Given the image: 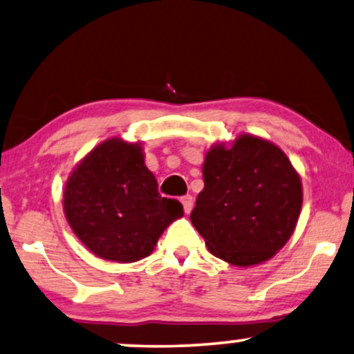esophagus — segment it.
I'll use <instances>...</instances> for the list:
<instances>
[{
	"label": "esophagus",
	"mask_w": 354,
	"mask_h": 354,
	"mask_svg": "<svg viewBox=\"0 0 354 354\" xmlns=\"http://www.w3.org/2000/svg\"><path fill=\"white\" fill-rule=\"evenodd\" d=\"M181 204H183V209H185L186 214H189V212L192 210V207H194V199H192V196H185L181 197Z\"/></svg>",
	"instance_id": "34e87169"
}]
</instances>
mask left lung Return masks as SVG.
<instances>
[{"instance_id":"left-lung-1","label":"left lung","mask_w":354,"mask_h":354,"mask_svg":"<svg viewBox=\"0 0 354 354\" xmlns=\"http://www.w3.org/2000/svg\"><path fill=\"white\" fill-rule=\"evenodd\" d=\"M204 189L191 221L215 257L249 267L275 256L293 234L303 204L299 174L283 150L241 134L205 155Z\"/></svg>"}]
</instances>
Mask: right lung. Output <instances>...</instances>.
<instances>
[{"label":"right lung","mask_w":354,"mask_h":354,"mask_svg":"<svg viewBox=\"0 0 354 354\" xmlns=\"http://www.w3.org/2000/svg\"><path fill=\"white\" fill-rule=\"evenodd\" d=\"M64 215L95 256L136 262L153 251L165 228L183 216L176 199L158 194L140 144L113 138L97 145L71 173Z\"/></svg>","instance_id":"right-lung-1"}]
</instances>
